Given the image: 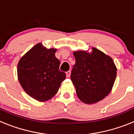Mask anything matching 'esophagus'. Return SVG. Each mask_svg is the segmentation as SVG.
<instances>
[{
	"mask_svg": "<svg viewBox=\"0 0 134 134\" xmlns=\"http://www.w3.org/2000/svg\"><path fill=\"white\" fill-rule=\"evenodd\" d=\"M66 75H67V77H70V75H71V71H67V73H66Z\"/></svg>",
	"mask_w": 134,
	"mask_h": 134,
	"instance_id": "34e87169",
	"label": "esophagus"
}]
</instances>
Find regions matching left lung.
<instances>
[{
	"label": "left lung",
	"instance_id": "1",
	"mask_svg": "<svg viewBox=\"0 0 134 134\" xmlns=\"http://www.w3.org/2000/svg\"><path fill=\"white\" fill-rule=\"evenodd\" d=\"M74 56L76 64L71 80L78 98L87 104L105 98L110 93L116 76L117 69L112 58L95 48L91 53L74 52Z\"/></svg>",
	"mask_w": 134,
	"mask_h": 134
}]
</instances>
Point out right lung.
Here are the masks:
<instances>
[{
    "label": "right lung",
    "mask_w": 134,
    "mask_h": 134,
    "mask_svg": "<svg viewBox=\"0 0 134 134\" xmlns=\"http://www.w3.org/2000/svg\"><path fill=\"white\" fill-rule=\"evenodd\" d=\"M57 50L47 49L41 43L32 47L20 58L18 65L20 84L29 95L45 102L56 95L66 74L59 69Z\"/></svg>",
    "instance_id": "right-lung-1"
}]
</instances>
